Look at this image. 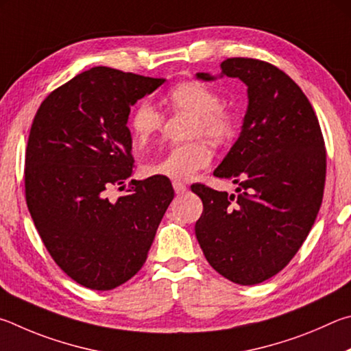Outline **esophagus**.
Returning <instances> with one entry per match:
<instances>
[{"mask_svg": "<svg viewBox=\"0 0 351 351\" xmlns=\"http://www.w3.org/2000/svg\"><path fill=\"white\" fill-rule=\"evenodd\" d=\"M172 186H174V191H176V194H185L186 191H188V188H186V185L183 182H180V180H174L172 182Z\"/></svg>", "mask_w": 351, "mask_h": 351, "instance_id": "obj_1", "label": "esophagus"}]
</instances>
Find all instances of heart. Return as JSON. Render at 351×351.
<instances>
[{
  "label": "heart",
  "mask_w": 351,
  "mask_h": 351,
  "mask_svg": "<svg viewBox=\"0 0 351 351\" xmlns=\"http://www.w3.org/2000/svg\"><path fill=\"white\" fill-rule=\"evenodd\" d=\"M166 100L172 109L195 117L191 137L210 138L213 143H226L234 135L236 123L228 110L222 108V97L200 82H183L169 90ZM163 125V115L151 103L141 101L132 110L129 128L134 140L145 145ZM213 158V149L206 140L169 147L157 162L145 165L146 176H163L174 180H189Z\"/></svg>",
  "instance_id": "1"
}]
</instances>
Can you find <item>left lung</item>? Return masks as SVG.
Masks as SVG:
<instances>
[{
  "label": "left lung",
  "instance_id": "obj_1",
  "mask_svg": "<svg viewBox=\"0 0 351 351\" xmlns=\"http://www.w3.org/2000/svg\"><path fill=\"white\" fill-rule=\"evenodd\" d=\"M220 77L248 88L242 132L214 171L236 183V195L205 185L195 236L206 261L231 282L256 285L284 269L322 204L327 154L317 117L293 80L267 61L228 58ZM199 80L216 77L197 73Z\"/></svg>",
  "mask_w": 351,
  "mask_h": 351
}]
</instances>
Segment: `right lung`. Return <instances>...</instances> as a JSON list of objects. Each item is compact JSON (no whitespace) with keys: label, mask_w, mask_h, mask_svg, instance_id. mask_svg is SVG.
<instances>
[{"label":"right lung","mask_w":351,"mask_h":351,"mask_svg":"<svg viewBox=\"0 0 351 351\" xmlns=\"http://www.w3.org/2000/svg\"><path fill=\"white\" fill-rule=\"evenodd\" d=\"M165 78L92 67L49 94L30 128L24 183L30 216L55 263L77 284L106 291L146 262L174 199L168 177L131 180V106Z\"/></svg>","instance_id":"1"}]
</instances>
